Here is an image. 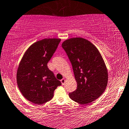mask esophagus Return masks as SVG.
Wrapping results in <instances>:
<instances>
[{"instance_id":"34e87169","label":"esophagus","mask_w":129,"mask_h":129,"mask_svg":"<svg viewBox=\"0 0 129 129\" xmlns=\"http://www.w3.org/2000/svg\"><path fill=\"white\" fill-rule=\"evenodd\" d=\"M61 82L62 85H63L65 83V82H66V80H65L64 79H62V80H61Z\"/></svg>"}]
</instances>
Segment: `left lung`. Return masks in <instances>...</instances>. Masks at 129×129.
I'll return each mask as SVG.
<instances>
[{
    "label": "left lung",
    "mask_w": 129,
    "mask_h": 129,
    "mask_svg": "<svg viewBox=\"0 0 129 129\" xmlns=\"http://www.w3.org/2000/svg\"><path fill=\"white\" fill-rule=\"evenodd\" d=\"M72 65L76 90L70 92L72 100L89 104L102 95L108 83V71L103 58L95 46L81 37L65 40L62 44Z\"/></svg>",
    "instance_id": "1"
}]
</instances>
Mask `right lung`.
I'll use <instances>...</instances> for the list:
<instances>
[{"label": "right lung", "mask_w": 129, "mask_h": 129, "mask_svg": "<svg viewBox=\"0 0 129 129\" xmlns=\"http://www.w3.org/2000/svg\"><path fill=\"white\" fill-rule=\"evenodd\" d=\"M61 42L60 39H45L35 42L26 50L18 68L17 81L22 95L35 104L52 99L54 90L61 85L48 67V63Z\"/></svg>", "instance_id": "add662e5"}]
</instances>
